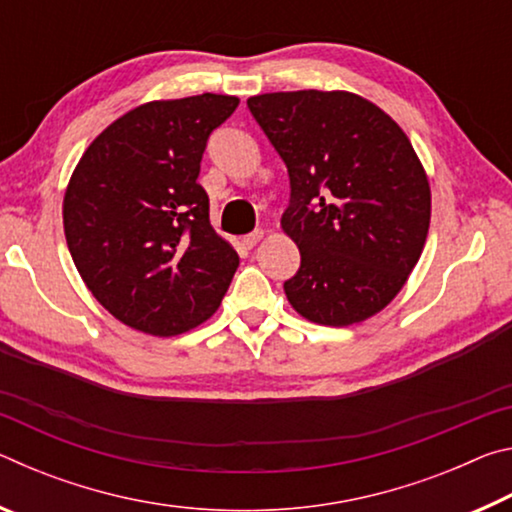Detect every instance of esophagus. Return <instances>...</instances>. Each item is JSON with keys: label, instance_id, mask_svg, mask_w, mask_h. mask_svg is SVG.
Wrapping results in <instances>:
<instances>
[{"label": "esophagus", "instance_id": "esophagus-1", "mask_svg": "<svg viewBox=\"0 0 512 512\" xmlns=\"http://www.w3.org/2000/svg\"><path fill=\"white\" fill-rule=\"evenodd\" d=\"M264 237V232L262 230H253V232H248V235L241 239V244H244L246 248H255L257 244H259V239Z\"/></svg>", "mask_w": 512, "mask_h": 512}]
</instances>
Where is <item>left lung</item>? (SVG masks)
<instances>
[{"mask_svg":"<svg viewBox=\"0 0 512 512\" xmlns=\"http://www.w3.org/2000/svg\"><path fill=\"white\" fill-rule=\"evenodd\" d=\"M250 115L287 164L282 230L300 268L284 282L291 307L343 327L384 309L427 241L431 192L409 137L375 103L350 92H271Z\"/></svg>","mask_w":512,"mask_h":512,"instance_id":"8db88e82","label":"left lung"}]
</instances>
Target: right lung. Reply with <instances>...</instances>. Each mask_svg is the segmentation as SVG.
Wrapping results in <instances>:
<instances>
[{
  "instance_id": "obj_1",
  "label": "right lung",
  "mask_w": 512,
  "mask_h": 512,
  "mask_svg": "<svg viewBox=\"0 0 512 512\" xmlns=\"http://www.w3.org/2000/svg\"><path fill=\"white\" fill-rule=\"evenodd\" d=\"M239 106L228 94L151 101L94 140L69 180L67 248L121 323L183 334L219 309L239 257L210 225L196 183L207 140Z\"/></svg>"
}]
</instances>
